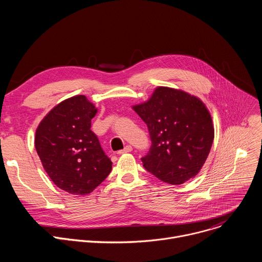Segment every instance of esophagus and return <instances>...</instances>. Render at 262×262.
<instances>
[{
    "instance_id": "1",
    "label": "esophagus",
    "mask_w": 262,
    "mask_h": 262,
    "mask_svg": "<svg viewBox=\"0 0 262 262\" xmlns=\"http://www.w3.org/2000/svg\"><path fill=\"white\" fill-rule=\"evenodd\" d=\"M133 150V148H132V146H129V145H127V146H125L124 147V149H122V150H119L117 154L118 155H123V154H128V152H130Z\"/></svg>"
}]
</instances>
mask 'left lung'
I'll return each mask as SVG.
<instances>
[{"mask_svg": "<svg viewBox=\"0 0 262 262\" xmlns=\"http://www.w3.org/2000/svg\"><path fill=\"white\" fill-rule=\"evenodd\" d=\"M147 124L151 147L142 158L147 171L170 184H181L202 169L214 138L208 108L197 96L160 86L132 106Z\"/></svg>", "mask_w": 262, "mask_h": 262, "instance_id": "left-lung-1", "label": "left lung"}]
</instances>
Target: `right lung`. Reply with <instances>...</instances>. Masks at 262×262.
<instances>
[{"label": "right lung", "instance_id": "add662e5", "mask_svg": "<svg viewBox=\"0 0 262 262\" xmlns=\"http://www.w3.org/2000/svg\"><path fill=\"white\" fill-rule=\"evenodd\" d=\"M97 107L85 95L55 105L35 133V148L42 167L59 189L85 196L106 178L112 162L90 129Z\"/></svg>", "mask_w": 262, "mask_h": 262}]
</instances>
